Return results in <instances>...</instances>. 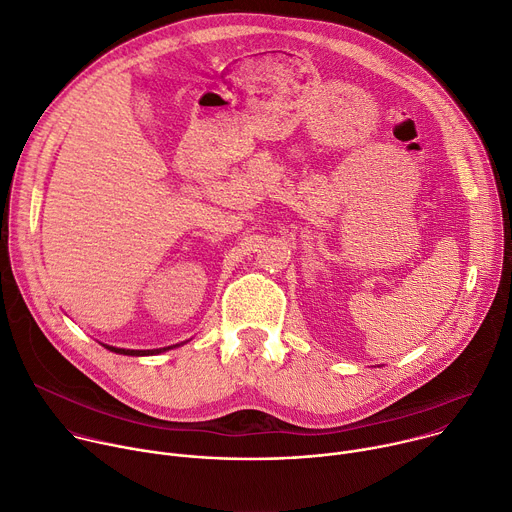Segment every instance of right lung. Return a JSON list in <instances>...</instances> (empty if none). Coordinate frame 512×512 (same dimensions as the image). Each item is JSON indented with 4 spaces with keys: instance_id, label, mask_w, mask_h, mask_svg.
Masks as SVG:
<instances>
[{
    "instance_id": "right-lung-1",
    "label": "right lung",
    "mask_w": 512,
    "mask_h": 512,
    "mask_svg": "<svg viewBox=\"0 0 512 512\" xmlns=\"http://www.w3.org/2000/svg\"><path fill=\"white\" fill-rule=\"evenodd\" d=\"M183 345V343H181ZM106 349H110L112 353H118V355H132V357H143V355H159V353H163V351H169V349H173V347H179V345H171V347H163V349H147V351H143V349H118V347H112V345H104Z\"/></svg>"
}]
</instances>
